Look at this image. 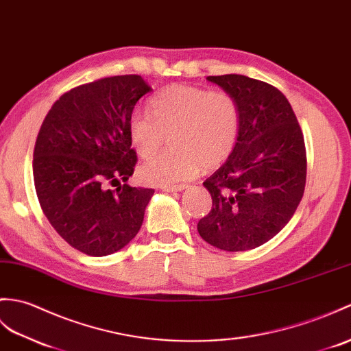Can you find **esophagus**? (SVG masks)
<instances>
[{"mask_svg":"<svg viewBox=\"0 0 351 351\" xmlns=\"http://www.w3.org/2000/svg\"><path fill=\"white\" fill-rule=\"evenodd\" d=\"M160 189L162 191H167V193H173V191H182V190H186L189 189V185H161Z\"/></svg>","mask_w":351,"mask_h":351,"instance_id":"esophagus-1","label":"esophagus"}]
</instances>
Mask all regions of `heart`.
Returning <instances> with one entry per match:
<instances>
[{
  "mask_svg": "<svg viewBox=\"0 0 351 351\" xmlns=\"http://www.w3.org/2000/svg\"><path fill=\"white\" fill-rule=\"evenodd\" d=\"M149 113L136 110L128 136L137 154L149 158L169 136L172 148L141 167L145 182L169 185L215 169L230 157L239 134V106L230 94L194 85H170L154 95Z\"/></svg>",
  "mask_w": 351,
  "mask_h": 351,
  "instance_id": "heart-1",
  "label": "heart"
}]
</instances>
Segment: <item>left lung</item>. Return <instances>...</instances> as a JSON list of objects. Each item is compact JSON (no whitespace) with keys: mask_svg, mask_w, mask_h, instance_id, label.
Returning <instances> with one entry per match:
<instances>
[{"mask_svg":"<svg viewBox=\"0 0 351 351\" xmlns=\"http://www.w3.org/2000/svg\"><path fill=\"white\" fill-rule=\"evenodd\" d=\"M239 106V134L224 165L203 185L213 209L199 234L224 251H247L278 234L295 214L306 181L304 134L280 89L242 75L208 76Z\"/></svg>","mask_w":351,"mask_h":351,"instance_id":"1","label":"left lung"}]
</instances>
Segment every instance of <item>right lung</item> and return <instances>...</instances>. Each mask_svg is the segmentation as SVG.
<instances>
[{
    "label": "right lung",
    "mask_w": 351,
    "mask_h": 351,
    "mask_svg": "<svg viewBox=\"0 0 351 351\" xmlns=\"http://www.w3.org/2000/svg\"><path fill=\"white\" fill-rule=\"evenodd\" d=\"M151 91L137 75L80 85L53 103L40 127L32 160L40 206L84 254H113L141 230L154 190L125 184L137 161L128 119Z\"/></svg>",
    "instance_id": "right-lung-1"
}]
</instances>
